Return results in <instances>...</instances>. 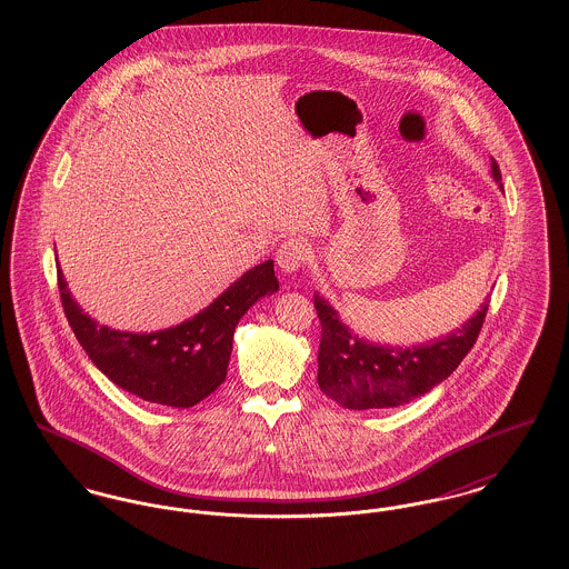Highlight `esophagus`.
<instances>
[{
  "label": "esophagus",
  "instance_id": "1",
  "mask_svg": "<svg viewBox=\"0 0 569 569\" xmlns=\"http://www.w3.org/2000/svg\"><path fill=\"white\" fill-rule=\"evenodd\" d=\"M307 253H309L307 243H302L300 239H290L279 244L277 249V267L283 272H297L305 264Z\"/></svg>",
  "mask_w": 569,
  "mask_h": 569
}]
</instances>
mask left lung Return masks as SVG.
Instances as JSON below:
<instances>
[{
    "label": "left lung",
    "mask_w": 569,
    "mask_h": 569,
    "mask_svg": "<svg viewBox=\"0 0 569 569\" xmlns=\"http://www.w3.org/2000/svg\"><path fill=\"white\" fill-rule=\"evenodd\" d=\"M490 174L501 186V172L492 158ZM313 305L322 325L320 390L346 409H381L406 406L450 378L482 330L488 297L460 328L411 348L367 341L341 320L325 297L313 295Z\"/></svg>",
    "instance_id": "obj_1"
}]
</instances>
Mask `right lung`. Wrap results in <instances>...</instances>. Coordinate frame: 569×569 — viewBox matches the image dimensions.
<instances>
[{"label":"right lung","instance_id":"obj_1","mask_svg":"<svg viewBox=\"0 0 569 569\" xmlns=\"http://www.w3.org/2000/svg\"><path fill=\"white\" fill-rule=\"evenodd\" d=\"M57 281L66 318L91 362L138 399L179 409L200 403L223 383L239 320L251 305L279 290L272 260H267L190 320L156 332H128L87 316L61 269Z\"/></svg>","mask_w":569,"mask_h":569}]
</instances>
